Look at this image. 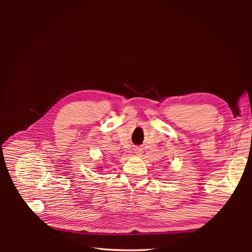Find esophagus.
Returning a JSON list of instances; mask_svg holds the SVG:
<instances>
[{
	"instance_id": "1",
	"label": "esophagus",
	"mask_w": 252,
	"mask_h": 252,
	"mask_svg": "<svg viewBox=\"0 0 252 252\" xmlns=\"http://www.w3.org/2000/svg\"><path fill=\"white\" fill-rule=\"evenodd\" d=\"M142 152H143V151H142L141 148H136V149H135V153H136L137 155H141Z\"/></svg>"
}]
</instances>
